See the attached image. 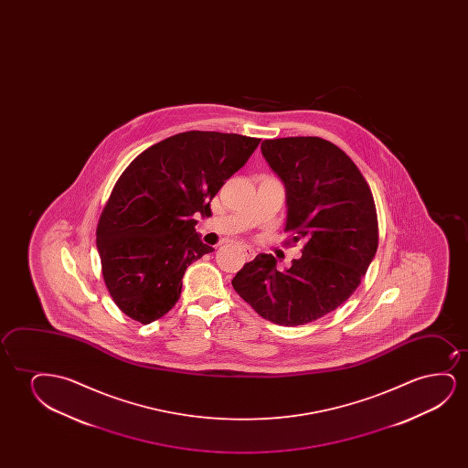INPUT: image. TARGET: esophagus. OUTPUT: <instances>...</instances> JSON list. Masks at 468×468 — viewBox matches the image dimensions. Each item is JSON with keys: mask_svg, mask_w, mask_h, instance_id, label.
Here are the masks:
<instances>
[{"mask_svg": "<svg viewBox=\"0 0 468 468\" xmlns=\"http://www.w3.org/2000/svg\"><path fill=\"white\" fill-rule=\"evenodd\" d=\"M241 252H243V256L246 257L248 261L256 257V250H252L250 246H243V248H241Z\"/></svg>", "mask_w": 468, "mask_h": 468, "instance_id": "34e87169", "label": "esophagus"}]
</instances>
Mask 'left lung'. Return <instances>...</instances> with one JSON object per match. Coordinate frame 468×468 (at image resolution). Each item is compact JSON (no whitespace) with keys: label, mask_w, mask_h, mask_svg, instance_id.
I'll use <instances>...</instances> for the list:
<instances>
[{"label":"left lung","mask_w":468,"mask_h":468,"mask_svg":"<svg viewBox=\"0 0 468 468\" xmlns=\"http://www.w3.org/2000/svg\"><path fill=\"white\" fill-rule=\"evenodd\" d=\"M261 150L286 188L284 231L303 250L284 271L271 254H259L231 284L265 320L301 326L358 288L378 250L376 206L363 174L331 142L282 137L263 141Z\"/></svg>","instance_id":"obj_1"}]
</instances>
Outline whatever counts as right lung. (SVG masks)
I'll return each instance as SVG.
<instances>
[{
  "label": "right lung",
  "mask_w": 468,
  "mask_h": 468,
  "mask_svg": "<svg viewBox=\"0 0 468 468\" xmlns=\"http://www.w3.org/2000/svg\"><path fill=\"white\" fill-rule=\"evenodd\" d=\"M259 142L188 131L154 144L126 167L96 231L103 282L122 314L150 324L179 301L186 267L214 250L193 218H211V199Z\"/></svg>",
  "instance_id": "obj_1"
}]
</instances>
